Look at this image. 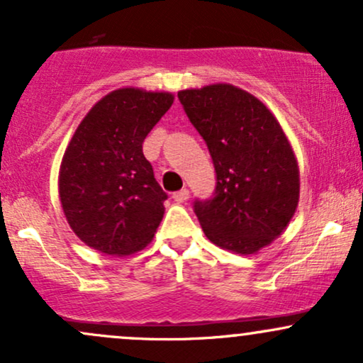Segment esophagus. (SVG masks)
I'll return each mask as SVG.
<instances>
[{
	"instance_id": "1",
	"label": "esophagus",
	"mask_w": 363,
	"mask_h": 363,
	"mask_svg": "<svg viewBox=\"0 0 363 363\" xmlns=\"http://www.w3.org/2000/svg\"><path fill=\"white\" fill-rule=\"evenodd\" d=\"M172 198H174V201H177V203H184V201H187V198H189V191L186 189H181V191H176V193L172 194Z\"/></svg>"
}]
</instances>
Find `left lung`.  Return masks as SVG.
Instances as JSON below:
<instances>
[{
	"label": "left lung",
	"mask_w": 363,
	"mask_h": 363,
	"mask_svg": "<svg viewBox=\"0 0 363 363\" xmlns=\"http://www.w3.org/2000/svg\"><path fill=\"white\" fill-rule=\"evenodd\" d=\"M179 101L206 141L216 172L213 198L194 213L211 242L254 254L285 230L298 205V165L268 107L227 83L181 90Z\"/></svg>",
	"instance_id": "obj_1"
}]
</instances>
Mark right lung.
<instances>
[{
  "instance_id": "1",
  "label": "right lung",
  "mask_w": 363,
  "mask_h": 363,
  "mask_svg": "<svg viewBox=\"0 0 363 363\" xmlns=\"http://www.w3.org/2000/svg\"><path fill=\"white\" fill-rule=\"evenodd\" d=\"M172 102L167 91L114 90L74 131L61 162L60 199L89 247L128 256L155 235L167 193L143 155V141Z\"/></svg>"
}]
</instances>
